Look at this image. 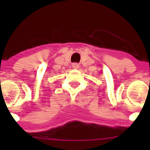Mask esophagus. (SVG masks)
<instances>
[{
    "label": "esophagus",
    "mask_w": 150,
    "mask_h": 150,
    "mask_svg": "<svg viewBox=\"0 0 150 150\" xmlns=\"http://www.w3.org/2000/svg\"><path fill=\"white\" fill-rule=\"evenodd\" d=\"M72 67H73V68H74V69H76V68H78V67H79V64H77V63H74L72 64Z\"/></svg>",
    "instance_id": "1"
}]
</instances>
